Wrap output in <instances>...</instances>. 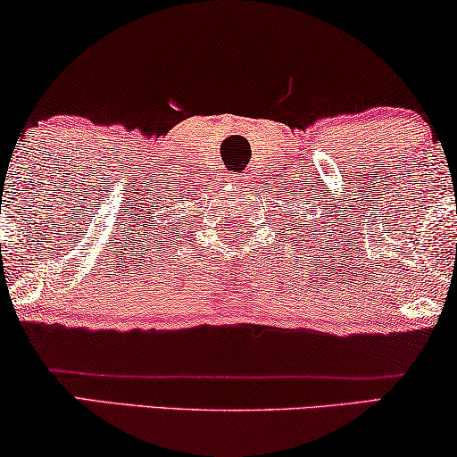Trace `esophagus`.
Wrapping results in <instances>:
<instances>
[{
    "label": "esophagus",
    "instance_id": "obj_1",
    "mask_svg": "<svg viewBox=\"0 0 457 457\" xmlns=\"http://www.w3.org/2000/svg\"><path fill=\"white\" fill-rule=\"evenodd\" d=\"M228 180H230V185H233L235 188H241L243 185H245V178H243L241 174H230Z\"/></svg>",
    "mask_w": 457,
    "mask_h": 457
}]
</instances>
